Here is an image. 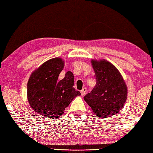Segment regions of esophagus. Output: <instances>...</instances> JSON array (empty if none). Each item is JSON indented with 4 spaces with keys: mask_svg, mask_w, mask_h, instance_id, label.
I'll return each instance as SVG.
<instances>
[{
    "mask_svg": "<svg viewBox=\"0 0 153 153\" xmlns=\"http://www.w3.org/2000/svg\"><path fill=\"white\" fill-rule=\"evenodd\" d=\"M87 92V88H83L82 90H81V94H82V95H84Z\"/></svg>",
    "mask_w": 153,
    "mask_h": 153,
    "instance_id": "1",
    "label": "esophagus"
}]
</instances>
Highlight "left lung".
Listing matches in <instances>:
<instances>
[{
  "instance_id": "left-lung-1",
  "label": "left lung",
  "mask_w": 153,
  "mask_h": 153,
  "mask_svg": "<svg viewBox=\"0 0 153 153\" xmlns=\"http://www.w3.org/2000/svg\"><path fill=\"white\" fill-rule=\"evenodd\" d=\"M96 85L83 99L101 119L116 115L127 100V89L117 69L105 60H93Z\"/></svg>"
}]
</instances>
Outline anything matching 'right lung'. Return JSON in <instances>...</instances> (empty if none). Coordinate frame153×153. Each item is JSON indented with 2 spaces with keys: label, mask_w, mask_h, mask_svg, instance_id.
<instances>
[{
  "label": "right lung",
  "mask_w": 153,
  "mask_h": 153,
  "mask_svg": "<svg viewBox=\"0 0 153 153\" xmlns=\"http://www.w3.org/2000/svg\"><path fill=\"white\" fill-rule=\"evenodd\" d=\"M63 68L64 61L53 58L44 63L30 77L27 86L28 102L40 115L58 118L74 99L81 95L73 87L74 76L71 71L58 81Z\"/></svg>",
  "instance_id": "add662e5"
}]
</instances>
